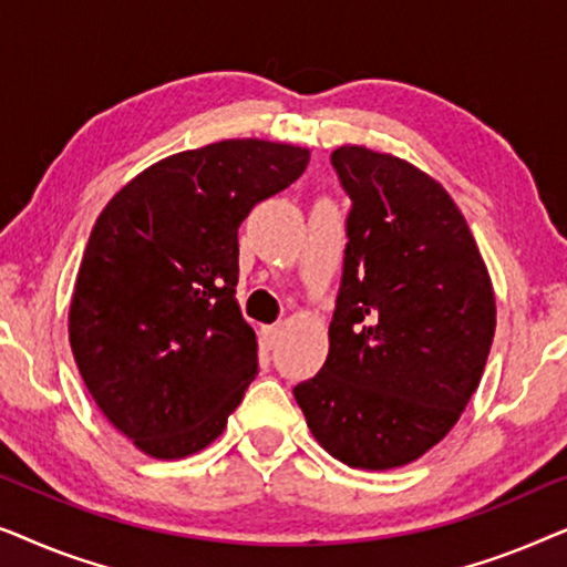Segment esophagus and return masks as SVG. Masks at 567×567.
<instances>
[{
  "label": "esophagus",
  "mask_w": 567,
  "mask_h": 567,
  "mask_svg": "<svg viewBox=\"0 0 567 567\" xmlns=\"http://www.w3.org/2000/svg\"><path fill=\"white\" fill-rule=\"evenodd\" d=\"M260 336H262V346L268 348H274L276 343H278V336H281V328H278V324H266V328L260 330Z\"/></svg>",
  "instance_id": "obj_1"
}]
</instances>
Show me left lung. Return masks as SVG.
Returning <instances> with one entry per match:
<instances>
[{
  "mask_svg": "<svg viewBox=\"0 0 567 567\" xmlns=\"http://www.w3.org/2000/svg\"><path fill=\"white\" fill-rule=\"evenodd\" d=\"M351 196L343 278L320 374L293 386L324 452L394 470L439 444L483 379L495 293L444 185L367 146L332 152Z\"/></svg>",
  "mask_w": 567,
  "mask_h": 567,
  "instance_id": "8db88e82",
  "label": "left lung"
}]
</instances>
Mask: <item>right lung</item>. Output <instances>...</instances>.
<instances>
[{
    "mask_svg": "<svg viewBox=\"0 0 567 567\" xmlns=\"http://www.w3.org/2000/svg\"><path fill=\"white\" fill-rule=\"evenodd\" d=\"M307 165L305 146L224 138L154 162L97 216L69 343L103 415L154 460L221 436L258 374L235 297L237 229Z\"/></svg>",
    "mask_w": 567,
    "mask_h": 567,
    "instance_id": "obj_1",
    "label": "right lung"
}]
</instances>
